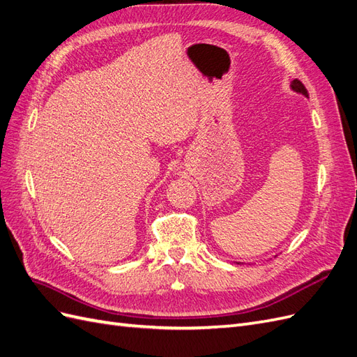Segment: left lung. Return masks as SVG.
<instances>
[{
	"mask_svg": "<svg viewBox=\"0 0 357 357\" xmlns=\"http://www.w3.org/2000/svg\"><path fill=\"white\" fill-rule=\"evenodd\" d=\"M290 88H291V91H295V92H298V93H302L304 96H308V92H307V89H305V86L302 84L298 79L290 82Z\"/></svg>",
	"mask_w": 357,
	"mask_h": 357,
	"instance_id": "8db88e82",
	"label": "left lung"
}]
</instances>
